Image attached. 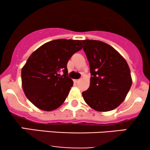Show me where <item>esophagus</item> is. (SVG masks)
I'll use <instances>...</instances> for the list:
<instances>
[{"label":"esophagus","instance_id":"esophagus-1","mask_svg":"<svg viewBox=\"0 0 150 150\" xmlns=\"http://www.w3.org/2000/svg\"><path fill=\"white\" fill-rule=\"evenodd\" d=\"M80 80V79H79V80H74V82H75V83H77V82H78Z\"/></svg>","mask_w":150,"mask_h":150}]
</instances>
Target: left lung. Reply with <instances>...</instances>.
<instances>
[{
    "label": "left lung",
    "instance_id": "1",
    "mask_svg": "<svg viewBox=\"0 0 150 150\" xmlns=\"http://www.w3.org/2000/svg\"><path fill=\"white\" fill-rule=\"evenodd\" d=\"M89 63L90 85L84 100L98 111H108L124 101L132 85L127 62L116 50L97 40L82 41Z\"/></svg>",
    "mask_w": 150,
    "mask_h": 150
}]
</instances>
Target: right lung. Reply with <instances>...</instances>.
Listing matches in <instances>:
<instances>
[{
    "instance_id": "obj_1",
    "label": "right lung",
    "mask_w": 150,
    "mask_h": 150,
    "mask_svg": "<svg viewBox=\"0 0 150 150\" xmlns=\"http://www.w3.org/2000/svg\"><path fill=\"white\" fill-rule=\"evenodd\" d=\"M82 49L80 40L61 39L46 43L32 53L21 76L26 97L34 106L50 111L64 102L73 85L68 75L67 63Z\"/></svg>"
}]
</instances>
